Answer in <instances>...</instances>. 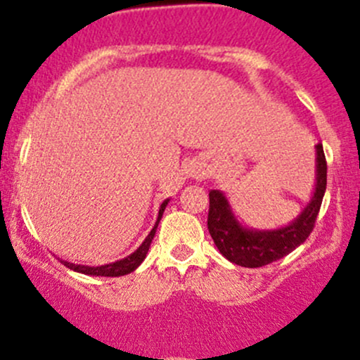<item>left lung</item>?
<instances>
[{
	"label": "left lung",
	"mask_w": 360,
	"mask_h": 360,
	"mask_svg": "<svg viewBox=\"0 0 360 360\" xmlns=\"http://www.w3.org/2000/svg\"><path fill=\"white\" fill-rule=\"evenodd\" d=\"M315 190L303 212L288 226L277 230H249L237 221L226 197L219 190L209 191L207 228L219 252L231 263L245 268H259L288 256L303 244L315 226L328 184V163L324 148L315 146Z\"/></svg>",
	"instance_id": "1"
}]
</instances>
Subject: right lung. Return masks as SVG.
<instances>
[{"mask_svg":"<svg viewBox=\"0 0 360 360\" xmlns=\"http://www.w3.org/2000/svg\"><path fill=\"white\" fill-rule=\"evenodd\" d=\"M167 203H169V200H165L162 205H160L157 223H155L153 230L148 233V237L144 238V242L139 245V249L134 250L130 256L123 257V259H120V261H115V263L103 264V266H85V264H75V263H69V261H64V259H60V263H63L64 266H68L69 270L79 271V274H85V275H96V277H122V275L130 274V271L136 270V268L143 263L144 257H146L148 250H150L151 240H153L155 233H157L158 223H160V219H162L163 210H165Z\"/></svg>","mask_w":360,"mask_h":360,"instance_id":"obj_1","label":"right lung"}]
</instances>
